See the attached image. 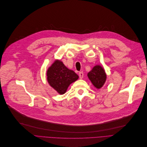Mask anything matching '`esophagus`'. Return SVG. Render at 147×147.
Here are the masks:
<instances>
[{"label":"esophagus","mask_w":147,"mask_h":147,"mask_svg":"<svg viewBox=\"0 0 147 147\" xmlns=\"http://www.w3.org/2000/svg\"><path fill=\"white\" fill-rule=\"evenodd\" d=\"M79 76H80V78L81 79H82L84 77V73H83V72H80L79 73Z\"/></svg>","instance_id":"obj_1"}]
</instances>
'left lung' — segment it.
<instances>
[{"mask_svg": "<svg viewBox=\"0 0 147 147\" xmlns=\"http://www.w3.org/2000/svg\"><path fill=\"white\" fill-rule=\"evenodd\" d=\"M87 75L91 82L97 88H100L107 79L105 72L103 68L99 65L95 66L92 71L88 73Z\"/></svg>", "mask_w": 147, "mask_h": 147, "instance_id": "8db88e82", "label": "left lung"}]
</instances>
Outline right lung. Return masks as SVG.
<instances>
[{
    "instance_id": "obj_1",
    "label": "right lung",
    "mask_w": 147,
    "mask_h": 147,
    "mask_svg": "<svg viewBox=\"0 0 147 147\" xmlns=\"http://www.w3.org/2000/svg\"><path fill=\"white\" fill-rule=\"evenodd\" d=\"M47 75L49 84L60 94L65 93L69 86L79 78L77 74L67 69L60 60H55L49 67Z\"/></svg>"
}]
</instances>
